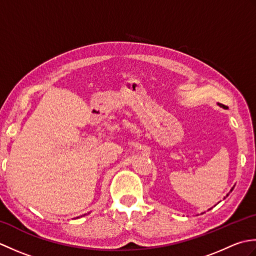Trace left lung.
I'll return each mask as SVG.
<instances>
[{"mask_svg": "<svg viewBox=\"0 0 256 256\" xmlns=\"http://www.w3.org/2000/svg\"><path fill=\"white\" fill-rule=\"evenodd\" d=\"M219 106H224V108L226 106H224V104H219ZM232 189H233V188H232ZM232 189H231V192H232ZM226 197H228V194H226Z\"/></svg>", "mask_w": 256, "mask_h": 256, "instance_id": "1", "label": "left lung"}]
</instances>
